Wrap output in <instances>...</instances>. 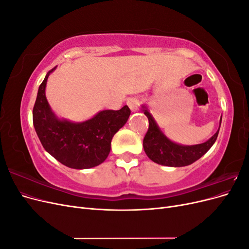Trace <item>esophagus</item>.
Returning a JSON list of instances; mask_svg holds the SVG:
<instances>
[{
  "instance_id": "34e87169",
  "label": "esophagus",
  "mask_w": 249,
  "mask_h": 249,
  "mask_svg": "<svg viewBox=\"0 0 249 249\" xmlns=\"http://www.w3.org/2000/svg\"><path fill=\"white\" fill-rule=\"evenodd\" d=\"M126 105L129 106V108L135 112L137 111L138 108H139V105H140V101L138 99H136V97H133V99H130L126 101Z\"/></svg>"
}]
</instances>
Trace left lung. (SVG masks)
<instances>
[{
    "label": "left lung",
    "mask_w": 249,
    "mask_h": 249,
    "mask_svg": "<svg viewBox=\"0 0 249 249\" xmlns=\"http://www.w3.org/2000/svg\"><path fill=\"white\" fill-rule=\"evenodd\" d=\"M142 110L147 116L149 123L148 131L143 139L144 152L149 159L155 163L170 167L187 166V165H190L200 159L215 143L222 119L221 116L219 129L206 142L195 145H182L165 136L145 105H142Z\"/></svg>",
    "instance_id": "left-lung-1"
}]
</instances>
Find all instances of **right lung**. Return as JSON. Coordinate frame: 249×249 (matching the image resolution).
Returning <instances> with one entry per match:
<instances>
[{"mask_svg":"<svg viewBox=\"0 0 249 249\" xmlns=\"http://www.w3.org/2000/svg\"><path fill=\"white\" fill-rule=\"evenodd\" d=\"M51 70L37 92L33 108V124L37 136L47 152L73 169H88L102 164L110 153L111 141L125 124L131 114L127 106L120 110H103L90 119L73 123L59 118L51 109L46 87Z\"/></svg>","mask_w":249,"mask_h":249,"instance_id":"1","label":"right lung"}]
</instances>
